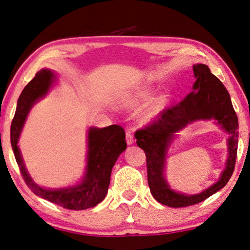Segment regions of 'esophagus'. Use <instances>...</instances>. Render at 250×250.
Returning a JSON list of instances; mask_svg holds the SVG:
<instances>
[{"mask_svg":"<svg viewBox=\"0 0 250 250\" xmlns=\"http://www.w3.org/2000/svg\"><path fill=\"white\" fill-rule=\"evenodd\" d=\"M126 142L127 145L134 144V136H132V132L130 130L126 131Z\"/></svg>","mask_w":250,"mask_h":250,"instance_id":"esophagus-1","label":"esophagus"}]
</instances>
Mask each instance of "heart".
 <instances>
[{"instance_id":"heart-1","label":"heart","mask_w":250,"mask_h":250,"mask_svg":"<svg viewBox=\"0 0 250 250\" xmlns=\"http://www.w3.org/2000/svg\"><path fill=\"white\" fill-rule=\"evenodd\" d=\"M150 97H151V89L145 87L137 91H134V93L123 96V98L121 99V104L123 106H126V108H132V106H137L142 103H146V101L150 99ZM162 106H163V101H161V103H159L156 105L152 106V108L146 112V119H151L153 118V116H155L161 111Z\"/></svg>"}]
</instances>
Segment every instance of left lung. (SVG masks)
<instances>
[{"mask_svg":"<svg viewBox=\"0 0 250 250\" xmlns=\"http://www.w3.org/2000/svg\"><path fill=\"white\" fill-rule=\"evenodd\" d=\"M196 81L179 104L163 110L144 128L135 132L137 145L146 156L147 183L155 200L169 207H187L205 201L225 187L234 171L238 145V119L225 85L206 64L193 67ZM215 118L230 135L229 159L221 180L200 195L186 196L169 189L164 178L167 147L175 132L197 119Z\"/></svg>","mask_w":250,"mask_h":250,"instance_id":"1","label":"left lung"}]
</instances>
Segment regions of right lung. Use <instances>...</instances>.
Segmentation results:
<instances>
[{
	"instance_id": "add662e5",
	"label": "right lung",
	"mask_w": 250,
	"mask_h": 250,
	"mask_svg": "<svg viewBox=\"0 0 250 250\" xmlns=\"http://www.w3.org/2000/svg\"><path fill=\"white\" fill-rule=\"evenodd\" d=\"M54 79L52 71L42 69L21 91L18 98L16 113L11 125L12 147L25 185L35 195L67 209H87L103 202L106 195L112 168L120 154L125 151L127 146L125 130L120 125H110L104 128H89L86 167L87 171L80 186L69 189L47 190L35 185L25 169L17 144L30 108L39 98H42L47 94Z\"/></svg>"
}]
</instances>
